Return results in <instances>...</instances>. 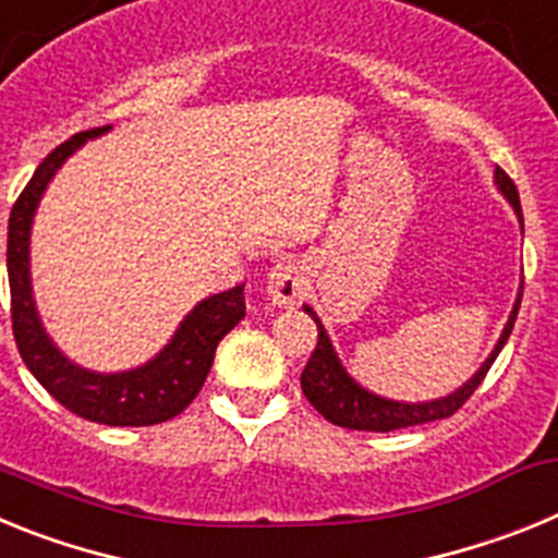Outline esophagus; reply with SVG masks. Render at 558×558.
<instances>
[{
    "label": "esophagus",
    "instance_id": "esophagus-1",
    "mask_svg": "<svg viewBox=\"0 0 558 558\" xmlns=\"http://www.w3.org/2000/svg\"><path fill=\"white\" fill-rule=\"evenodd\" d=\"M307 288V274L299 263L288 259L270 268L268 274V295L276 304H295Z\"/></svg>",
    "mask_w": 558,
    "mask_h": 558
}]
</instances>
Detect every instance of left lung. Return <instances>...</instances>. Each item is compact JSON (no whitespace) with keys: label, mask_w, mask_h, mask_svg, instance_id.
<instances>
[{"label":"left lung","mask_w":558,"mask_h":558,"mask_svg":"<svg viewBox=\"0 0 558 558\" xmlns=\"http://www.w3.org/2000/svg\"><path fill=\"white\" fill-rule=\"evenodd\" d=\"M495 181L500 186V192L506 198L511 201L514 206L517 218L522 223V206H520V192H517L514 181L506 175V170L497 167ZM522 293L517 295V304L511 310V318L502 329L500 340H497L495 352L489 354V360L483 363L481 372L466 383L463 388H458L456 393L450 397H441L436 402H422V405H408V402H391V399H383L377 393L366 391V388H360L343 366L335 357V349L329 343L327 332H324L322 322H318V315L307 307V313L313 315L315 324H318V343H315L313 354H310L307 366L302 372V391L304 397L310 399V405L315 411L322 413L327 422L338 427H349V430H368V433H388V430H399V427H413V425H425V422H436V418H447L458 411V408L477 391V386L483 383L486 372L492 368L495 357L500 354V349L506 347V340H509L511 329H514L517 322V310H520Z\"/></svg>","instance_id":"obj_1"}]
</instances>
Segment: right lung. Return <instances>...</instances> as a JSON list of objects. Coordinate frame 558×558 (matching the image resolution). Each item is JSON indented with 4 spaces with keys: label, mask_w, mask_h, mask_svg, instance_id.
<instances>
[{
    "label": "right lung",
    "mask_w": 558,
    "mask_h": 558,
    "mask_svg": "<svg viewBox=\"0 0 558 558\" xmlns=\"http://www.w3.org/2000/svg\"><path fill=\"white\" fill-rule=\"evenodd\" d=\"M108 125L75 133L58 145L38 165L33 179L22 190L8 220V279H10V322L19 354L33 377L75 416L111 427H147L179 416L198 397L206 374L215 360V349L245 315V284L209 295L192 310L172 335L170 347L145 366L122 374H95L69 363L38 322L33 290H29V223L47 190L49 179L66 156L86 140L106 133Z\"/></svg>",
    "instance_id": "right-lung-1"
}]
</instances>
